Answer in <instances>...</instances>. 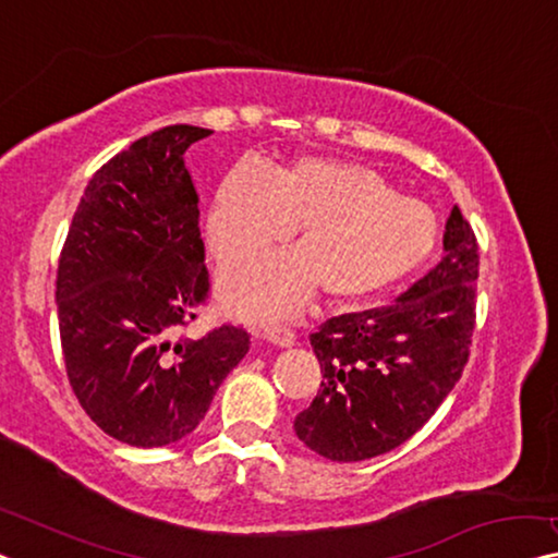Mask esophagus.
Wrapping results in <instances>:
<instances>
[{
  "mask_svg": "<svg viewBox=\"0 0 558 558\" xmlns=\"http://www.w3.org/2000/svg\"><path fill=\"white\" fill-rule=\"evenodd\" d=\"M265 338H268V343L278 345V348H290V345H295V332L282 330V328H272V330H268V332H265Z\"/></svg>",
  "mask_w": 558,
  "mask_h": 558,
  "instance_id": "esophagus-1",
  "label": "esophagus"
}]
</instances>
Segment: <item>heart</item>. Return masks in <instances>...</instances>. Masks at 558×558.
Here are the masks:
<instances>
[{"label":"heart","mask_w":558,"mask_h":558,"mask_svg":"<svg viewBox=\"0 0 558 558\" xmlns=\"http://www.w3.org/2000/svg\"><path fill=\"white\" fill-rule=\"evenodd\" d=\"M293 228V253L222 276L220 295L232 313L290 318L315 290L336 305L368 301L418 270L438 240L436 213L378 170L307 155L270 174L230 170L213 197L207 240L222 265H238Z\"/></svg>","instance_id":"b5f03b06"}]
</instances>
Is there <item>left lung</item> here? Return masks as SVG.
<instances>
[{"instance_id":"obj_1","label":"left lung","mask_w":558,"mask_h":558,"mask_svg":"<svg viewBox=\"0 0 558 558\" xmlns=\"http://www.w3.org/2000/svg\"><path fill=\"white\" fill-rule=\"evenodd\" d=\"M440 263L393 305L338 315L311 336L323 384L295 434L330 461L393 451L426 423L469 363L478 245L459 207Z\"/></svg>"}]
</instances>
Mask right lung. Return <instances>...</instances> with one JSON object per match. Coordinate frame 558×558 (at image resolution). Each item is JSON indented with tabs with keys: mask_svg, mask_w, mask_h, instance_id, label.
I'll list each match as a JSON object with an SVG mask.
<instances>
[{
	"mask_svg": "<svg viewBox=\"0 0 558 558\" xmlns=\"http://www.w3.org/2000/svg\"><path fill=\"white\" fill-rule=\"evenodd\" d=\"M213 135L170 124L140 137L85 187L57 270L66 378L107 436L168 446L199 426L251 336L178 332L210 290L185 149Z\"/></svg>",
	"mask_w": 558,
	"mask_h": 558,
	"instance_id": "right-lung-1",
	"label": "right lung"
}]
</instances>
